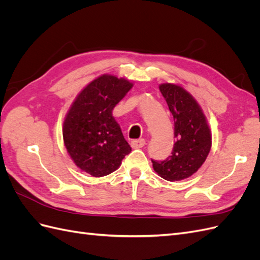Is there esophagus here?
Segmentation results:
<instances>
[{
  "mask_svg": "<svg viewBox=\"0 0 260 260\" xmlns=\"http://www.w3.org/2000/svg\"><path fill=\"white\" fill-rule=\"evenodd\" d=\"M146 144V141L144 139H139V140H133L131 141V146L133 148H141Z\"/></svg>",
  "mask_w": 260,
  "mask_h": 260,
  "instance_id": "obj_1",
  "label": "esophagus"
}]
</instances>
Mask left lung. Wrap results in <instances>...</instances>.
I'll use <instances>...</instances> for the list:
<instances>
[{
    "instance_id": "obj_1",
    "label": "left lung",
    "mask_w": 260,
    "mask_h": 260,
    "mask_svg": "<svg viewBox=\"0 0 260 260\" xmlns=\"http://www.w3.org/2000/svg\"><path fill=\"white\" fill-rule=\"evenodd\" d=\"M159 91L174 116L176 142L169 158L152 160L153 168L167 181L184 180L205 162L211 148V131L201 105L182 85L161 83Z\"/></svg>"
}]
</instances>
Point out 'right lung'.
<instances>
[{
  "label": "right lung",
  "instance_id": "add662e5",
  "mask_svg": "<svg viewBox=\"0 0 260 260\" xmlns=\"http://www.w3.org/2000/svg\"><path fill=\"white\" fill-rule=\"evenodd\" d=\"M132 86L124 78L101 75L79 92L65 116V147L76 166L92 177L112 174L131 152L113 109Z\"/></svg>",
  "mask_w": 260,
  "mask_h": 260
}]
</instances>
